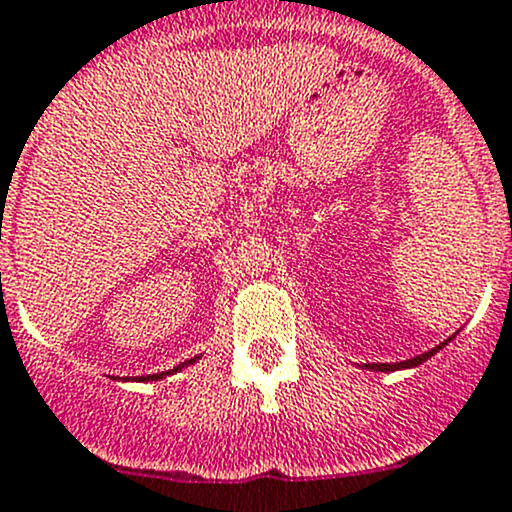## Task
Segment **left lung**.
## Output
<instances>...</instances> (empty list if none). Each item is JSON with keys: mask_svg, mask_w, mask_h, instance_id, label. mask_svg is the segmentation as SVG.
<instances>
[{"mask_svg": "<svg viewBox=\"0 0 512 512\" xmlns=\"http://www.w3.org/2000/svg\"><path fill=\"white\" fill-rule=\"evenodd\" d=\"M453 337H448L446 342L443 344H438V347H433L431 352H423V354H418V356H414V359H406V361H396V364H361L364 366V369H371V371H386V374H389V371H401V369H414V366H418V364H423V361L426 359H431L433 354L438 352V349H443L446 347L448 342H451Z\"/></svg>", "mask_w": 512, "mask_h": 512, "instance_id": "1", "label": "left lung"}]
</instances>
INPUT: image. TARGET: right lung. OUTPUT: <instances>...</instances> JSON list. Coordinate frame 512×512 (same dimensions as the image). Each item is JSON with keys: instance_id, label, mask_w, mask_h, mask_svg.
<instances>
[{"instance_id": "add662e5", "label": "right lung", "mask_w": 512, "mask_h": 512, "mask_svg": "<svg viewBox=\"0 0 512 512\" xmlns=\"http://www.w3.org/2000/svg\"><path fill=\"white\" fill-rule=\"evenodd\" d=\"M200 356H193V359H188V361H183V364H178L175 366V369H170V371H160V374H151V376H141V379L138 381H158V379H163V376H168V374H175V371H180L183 369V366H190V364H195V361H198Z\"/></svg>"}]
</instances>
